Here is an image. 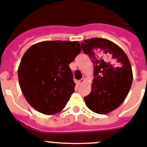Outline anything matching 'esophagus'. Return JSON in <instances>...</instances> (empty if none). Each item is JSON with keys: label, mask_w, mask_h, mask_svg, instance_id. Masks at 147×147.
<instances>
[{"label": "esophagus", "mask_w": 147, "mask_h": 147, "mask_svg": "<svg viewBox=\"0 0 147 147\" xmlns=\"http://www.w3.org/2000/svg\"><path fill=\"white\" fill-rule=\"evenodd\" d=\"M84 81H85V80H84L83 78H82V79H80V80H79L78 81V83L79 85H80V84H82V83H83Z\"/></svg>", "instance_id": "1"}]
</instances>
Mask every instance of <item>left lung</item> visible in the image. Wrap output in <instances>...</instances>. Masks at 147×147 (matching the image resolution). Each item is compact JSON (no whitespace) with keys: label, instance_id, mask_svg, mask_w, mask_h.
<instances>
[{"label":"left lung","instance_id":"obj_1","mask_svg":"<svg viewBox=\"0 0 147 147\" xmlns=\"http://www.w3.org/2000/svg\"><path fill=\"white\" fill-rule=\"evenodd\" d=\"M81 47L94 64L92 91L83 98L86 105L94 113L107 114L120 106L131 87L129 59L121 47L106 39H86Z\"/></svg>","mask_w":147,"mask_h":147}]
</instances>
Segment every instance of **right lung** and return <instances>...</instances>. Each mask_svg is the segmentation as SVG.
Instances as JSON below:
<instances>
[{
  "mask_svg": "<svg viewBox=\"0 0 147 147\" xmlns=\"http://www.w3.org/2000/svg\"><path fill=\"white\" fill-rule=\"evenodd\" d=\"M80 51L76 41H44L28 49L18 67V80L34 109L46 115L64 109L75 86L69 64Z\"/></svg>",
  "mask_w": 147,
  "mask_h": 147,
  "instance_id": "add662e5",
  "label": "right lung"
}]
</instances>
